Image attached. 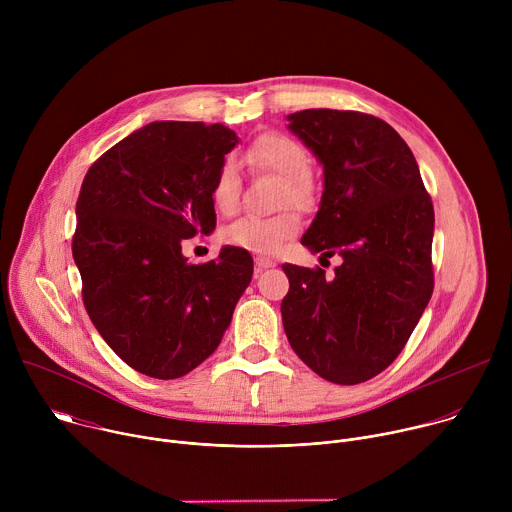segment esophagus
I'll list each match as a JSON object with an SVG mask.
<instances>
[{"instance_id":"esophagus-1","label":"esophagus","mask_w":512,"mask_h":512,"mask_svg":"<svg viewBox=\"0 0 512 512\" xmlns=\"http://www.w3.org/2000/svg\"><path fill=\"white\" fill-rule=\"evenodd\" d=\"M275 267V261L269 257H255V275H259L263 269Z\"/></svg>"}]
</instances>
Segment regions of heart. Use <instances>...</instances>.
Wrapping results in <instances>:
<instances>
[{
	"label": "heart",
	"instance_id": "heart-1",
	"mask_svg": "<svg viewBox=\"0 0 512 512\" xmlns=\"http://www.w3.org/2000/svg\"><path fill=\"white\" fill-rule=\"evenodd\" d=\"M245 164L255 172L281 176L277 200L281 206L294 204L312 208L318 200V184L308 168L310 156L304 143L283 131L259 133L245 150ZM212 206L221 214H233L241 202V178L237 164L227 158L218 164L210 184ZM302 229V218L296 208H285L273 216H243L225 229L223 237L229 245L271 255L285 241L296 237Z\"/></svg>",
	"mask_w": 512,
	"mask_h": 512
}]
</instances>
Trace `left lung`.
<instances>
[{
  "instance_id": "obj_1",
  "label": "left lung",
  "mask_w": 512,
  "mask_h": 512,
  "mask_svg": "<svg viewBox=\"0 0 512 512\" xmlns=\"http://www.w3.org/2000/svg\"><path fill=\"white\" fill-rule=\"evenodd\" d=\"M294 131L324 166L302 245L342 265L332 277L283 263L287 340L322 379L358 385L401 354L433 291V204L403 137L360 111L306 109Z\"/></svg>"
}]
</instances>
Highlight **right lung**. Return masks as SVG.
Here are the masks:
<instances>
[{"label": "right lung", "instance_id": "add662e5", "mask_svg": "<svg viewBox=\"0 0 512 512\" xmlns=\"http://www.w3.org/2000/svg\"><path fill=\"white\" fill-rule=\"evenodd\" d=\"M223 123L154 121L107 150L77 200L72 257L83 304L131 369L178 379L221 344L253 275L245 249L188 263L182 241L216 227L214 172L237 145Z\"/></svg>", "mask_w": 512, "mask_h": 512}]
</instances>
